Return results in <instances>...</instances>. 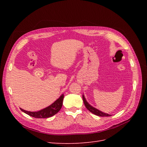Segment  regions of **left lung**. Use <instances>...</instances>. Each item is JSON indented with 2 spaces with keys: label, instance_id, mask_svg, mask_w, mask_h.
<instances>
[{
  "label": "left lung",
  "instance_id": "left-lung-1",
  "mask_svg": "<svg viewBox=\"0 0 147 147\" xmlns=\"http://www.w3.org/2000/svg\"><path fill=\"white\" fill-rule=\"evenodd\" d=\"M83 97V102L84 104V105H85L86 109L92 113H93L96 115H98V116L100 117H108V116H111V115L109 114H107V113H105L104 112H102L101 111H100L99 110H98L96 108L92 107L91 105H90L88 101H86V99L84 97V95H82Z\"/></svg>",
  "mask_w": 147,
  "mask_h": 147
}]
</instances>
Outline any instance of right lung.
Masks as SVG:
<instances>
[{"mask_svg":"<svg viewBox=\"0 0 147 147\" xmlns=\"http://www.w3.org/2000/svg\"><path fill=\"white\" fill-rule=\"evenodd\" d=\"M64 97V94H62L59 98L51 105L38 111H28L21 109V108L20 110L22 112L34 118H48L56 114L61 110L62 106H63Z\"/></svg>","mask_w":147,"mask_h":147,"instance_id":"add662e5","label":"right lung"}]
</instances>
